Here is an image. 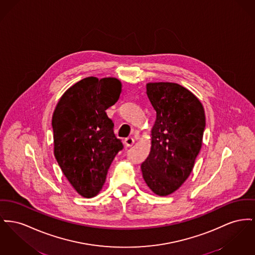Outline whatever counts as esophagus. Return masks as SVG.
I'll return each mask as SVG.
<instances>
[{
  "instance_id": "1",
  "label": "esophagus",
  "mask_w": 255,
  "mask_h": 255,
  "mask_svg": "<svg viewBox=\"0 0 255 255\" xmlns=\"http://www.w3.org/2000/svg\"><path fill=\"white\" fill-rule=\"evenodd\" d=\"M134 142H135V140L133 137H127L124 139V144L127 147H131L134 144Z\"/></svg>"
}]
</instances>
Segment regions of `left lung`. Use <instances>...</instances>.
<instances>
[{
  "label": "left lung",
  "instance_id": "1",
  "mask_svg": "<svg viewBox=\"0 0 255 255\" xmlns=\"http://www.w3.org/2000/svg\"><path fill=\"white\" fill-rule=\"evenodd\" d=\"M146 93L156 120L149 155L140 168L150 190L165 196L178 190L194 168L202 145L205 113L195 94L175 83H148Z\"/></svg>",
  "mask_w": 255,
  "mask_h": 255
}]
</instances>
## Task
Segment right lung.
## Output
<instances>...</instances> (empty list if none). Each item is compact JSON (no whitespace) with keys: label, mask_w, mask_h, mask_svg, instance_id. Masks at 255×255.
Listing matches in <instances>:
<instances>
[{"label":"right lung","mask_w":255,"mask_h":255,"mask_svg":"<svg viewBox=\"0 0 255 255\" xmlns=\"http://www.w3.org/2000/svg\"><path fill=\"white\" fill-rule=\"evenodd\" d=\"M117 78H85L66 90L53 114L54 154L79 195L90 198L101 191L108 169L123 148L106 110L120 98Z\"/></svg>","instance_id":"obj_1"}]
</instances>
